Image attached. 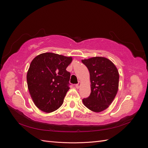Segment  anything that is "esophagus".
<instances>
[{
	"label": "esophagus",
	"mask_w": 148,
	"mask_h": 148,
	"mask_svg": "<svg viewBox=\"0 0 148 148\" xmlns=\"http://www.w3.org/2000/svg\"><path fill=\"white\" fill-rule=\"evenodd\" d=\"M80 86H81V83H80L79 82H78V83H77V84H75V87L77 88V89H78V88H79L80 87Z\"/></svg>",
	"instance_id": "34e87169"
}]
</instances>
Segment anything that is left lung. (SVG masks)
<instances>
[{
    "label": "left lung",
    "mask_w": 148,
    "mask_h": 148,
    "mask_svg": "<svg viewBox=\"0 0 148 148\" xmlns=\"http://www.w3.org/2000/svg\"><path fill=\"white\" fill-rule=\"evenodd\" d=\"M90 75L91 94L83 102L87 108L100 112L108 108L117 95L119 74L115 65L102 57L82 60Z\"/></svg>",
    "instance_id": "left-lung-1"
}]
</instances>
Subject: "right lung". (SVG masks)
Instances as JSON below:
<instances>
[{"mask_svg":"<svg viewBox=\"0 0 148 148\" xmlns=\"http://www.w3.org/2000/svg\"><path fill=\"white\" fill-rule=\"evenodd\" d=\"M72 57L47 52L31 62L26 79L31 98L38 109L52 112L63 104L70 89V73L66 69Z\"/></svg>","mask_w":148,"mask_h":148,"instance_id":"obj_1","label":"right lung"}]
</instances>
